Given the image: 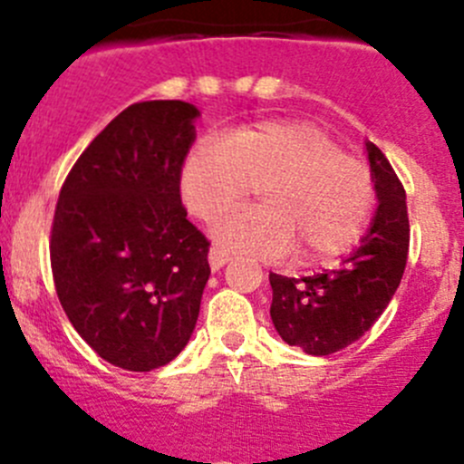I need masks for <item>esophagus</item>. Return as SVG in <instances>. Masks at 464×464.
<instances>
[{
  "mask_svg": "<svg viewBox=\"0 0 464 464\" xmlns=\"http://www.w3.org/2000/svg\"><path fill=\"white\" fill-rule=\"evenodd\" d=\"M231 260V256L227 254V249H222V246H210V251H208V265H210V269L213 271H218V269H222L224 265H227V262Z\"/></svg>",
  "mask_w": 464,
  "mask_h": 464,
  "instance_id": "esophagus-1",
  "label": "esophagus"
}]
</instances>
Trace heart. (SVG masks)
Listing matches in <instances>:
<instances>
[{"instance_id": "1", "label": "heart", "mask_w": 464, "mask_h": 464, "mask_svg": "<svg viewBox=\"0 0 464 464\" xmlns=\"http://www.w3.org/2000/svg\"><path fill=\"white\" fill-rule=\"evenodd\" d=\"M254 186L262 204L224 215L213 231L222 245L266 260L292 249L303 265L345 254L375 204L368 168L307 121H258L224 139L204 137L181 170L186 206L204 222Z\"/></svg>"}]
</instances>
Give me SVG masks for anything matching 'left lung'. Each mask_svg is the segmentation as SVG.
I'll list each match as a JSON object with an SVG mask.
<instances>
[{
    "label": "left lung",
    "instance_id": "1",
    "mask_svg": "<svg viewBox=\"0 0 464 464\" xmlns=\"http://www.w3.org/2000/svg\"><path fill=\"white\" fill-rule=\"evenodd\" d=\"M366 152L379 204L357 249L323 274H269L276 332L314 357L339 353L371 330L400 287L409 258L404 186L375 143L366 141Z\"/></svg>",
    "mask_w": 464,
    "mask_h": 464
}]
</instances>
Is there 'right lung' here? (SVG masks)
<instances>
[{
    "instance_id": "add662e5",
    "label": "right lung",
    "mask_w": 464,
    "mask_h": 464,
    "mask_svg": "<svg viewBox=\"0 0 464 464\" xmlns=\"http://www.w3.org/2000/svg\"><path fill=\"white\" fill-rule=\"evenodd\" d=\"M198 116L184 101L130 105L78 157L55 206L60 305L89 348L123 371L170 363L198 323L208 240L179 195Z\"/></svg>"
}]
</instances>
